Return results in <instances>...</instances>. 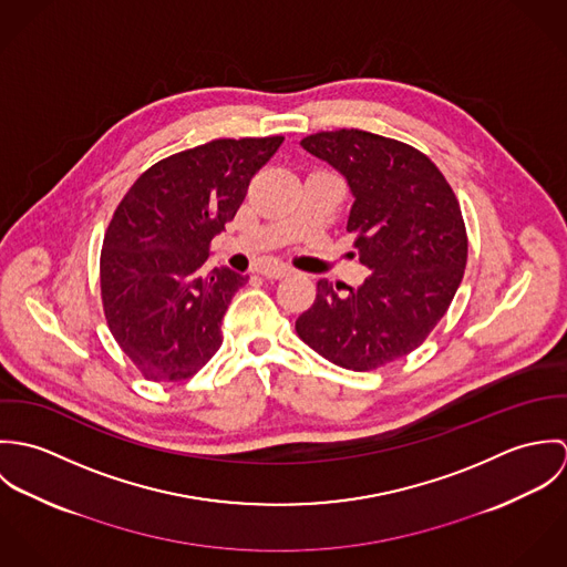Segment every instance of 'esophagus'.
Returning a JSON list of instances; mask_svg holds the SVG:
<instances>
[{"instance_id": "1", "label": "esophagus", "mask_w": 567, "mask_h": 567, "mask_svg": "<svg viewBox=\"0 0 567 567\" xmlns=\"http://www.w3.org/2000/svg\"><path fill=\"white\" fill-rule=\"evenodd\" d=\"M259 272L266 277V279H284L292 272L290 266H284V264H272V266H261Z\"/></svg>"}]
</instances>
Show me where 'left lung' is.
I'll return each mask as SVG.
<instances>
[{"label":"left lung","instance_id":"1","mask_svg":"<svg viewBox=\"0 0 567 567\" xmlns=\"http://www.w3.org/2000/svg\"><path fill=\"white\" fill-rule=\"evenodd\" d=\"M301 146L347 178V231L371 275L358 288L321 279L297 333L324 360L371 371L414 351L447 312L467 264L461 205L441 169L404 142L340 128Z\"/></svg>","mask_w":567,"mask_h":567}]
</instances>
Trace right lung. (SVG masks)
I'll return each mask as SVG.
<instances>
[{
  "mask_svg": "<svg viewBox=\"0 0 567 567\" xmlns=\"http://www.w3.org/2000/svg\"><path fill=\"white\" fill-rule=\"evenodd\" d=\"M281 142L214 140L176 153L148 167L117 205L100 255L102 306L146 380H187L220 349L223 317L248 277L203 266Z\"/></svg>",
  "mask_w": 567,
  "mask_h": 567,
  "instance_id": "obj_1",
  "label": "right lung"
}]
</instances>
